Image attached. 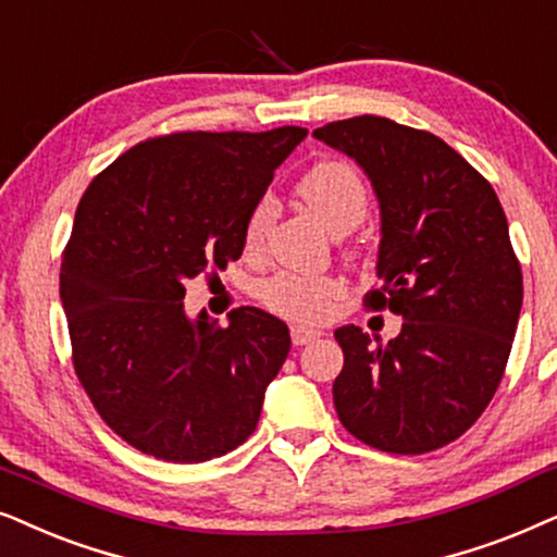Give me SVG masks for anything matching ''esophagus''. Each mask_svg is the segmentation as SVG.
<instances>
[{
	"mask_svg": "<svg viewBox=\"0 0 557 557\" xmlns=\"http://www.w3.org/2000/svg\"><path fill=\"white\" fill-rule=\"evenodd\" d=\"M318 336H321V333L313 329H306V325H293L290 329V338L295 346H306V344H310V341H315Z\"/></svg>",
	"mask_w": 557,
	"mask_h": 557,
	"instance_id": "1",
	"label": "esophagus"
}]
</instances>
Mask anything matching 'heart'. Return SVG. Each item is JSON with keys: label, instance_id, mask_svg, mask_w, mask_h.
Returning a JSON list of instances; mask_svg holds the SVG:
<instances>
[{"label": "heart", "instance_id": "heart-1", "mask_svg": "<svg viewBox=\"0 0 557 557\" xmlns=\"http://www.w3.org/2000/svg\"><path fill=\"white\" fill-rule=\"evenodd\" d=\"M298 190L310 211L323 221L331 234H346L364 221L369 190L364 177L346 160H321L306 170ZM274 219V201L262 196L251 206L244 221V249L259 251ZM344 285L336 277L280 272L257 287V298L270 313L293 323H321L331 313L333 300L341 298Z\"/></svg>", "mask_w": 557, "mask_h": 557}]
</instances>
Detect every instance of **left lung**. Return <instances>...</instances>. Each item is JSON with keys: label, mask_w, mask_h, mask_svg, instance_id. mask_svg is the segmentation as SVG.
Wrapping results in <instances>:
<instances>
[{"label": "left lung", "mask_w": 557, "mask_h": 557, "mask_svg": "<svg viewBox=\"0 0 557 557\" xmlns=\"http://www.w3.org/2000/svg\"><path fill=\"white\" fill-rule=\"evenodd\" d=\"M313 137L372 177L382 209L376 290L364 306L403 315L389 344L336 331L333 382L354 438L399 456L443 448L499 387L522 308V267L492 183L454 147L384 116L323 124Z\"/></svg>", "instance_id": "left-lung-1"}]
</instances>
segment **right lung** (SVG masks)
Segmentation results:
<instances>
[{
	"instance_id": "add662e5",
	"label": "right lung",
	"mask_w": 557,
	"mask_h": 557,
	"mask_svg": "<svg viewBox=\"0 0 557 557\" xmlns=\"http://www.w3.org/2000/svg\"><path fill=\"white\" fill-rule=\"evenodd\" d=\"M308 129L173 132L103 168L73 219L61 300L81 387L132 448L203 463L255 433L287 325L236 308L185 318V280L244 251V221Z\"/></svg>"
}]
</instances>
